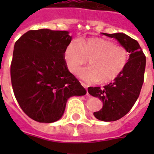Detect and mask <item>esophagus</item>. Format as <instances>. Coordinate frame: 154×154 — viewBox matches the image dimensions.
Listing matches in <instances>:
<instances>
[{"label": "esophagus", "instance_id": "esophagus-1", "mask_svg": "<svg viewBox=\"0 0 154 154\" xmlns=\"http://www.w3.org/2000/svg\"><path fill=\"white\" fill-rule=\"evenodd\" d=\"M81 84H82V86H83L85 89H86V92H87V93H88V91H87V88H88V85H87L86 84L84 83V82H81Z\"/></svg>", "mask_w": 154, "mask_h": 154}]
</instances>
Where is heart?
Listing matches in <instances>:
<instances>
[{
    "mask_svg": "<svg viewBox=\"0 0 154 154\" xmlns=\"http://www.w3.org/2000/svg\"><path fill=\"white\" fill-rule=\"evenodd\" d=\"M64 59L68 69L75 73L89 59V67L77 72L87 82L108 83L117 79L129 62L125 47L101 38L72 40L65 47Z\"/></svg>",
    "mask_w": 154,
    "mask_h": 154,
    "instance_id": "heart-1",
    "label": "heart"
}]
</instances>
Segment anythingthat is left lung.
Here are the masks:
<instances>
[{
	"mask_svg": "<svg viewBox=\"0 0 154 154\" xmlns=\"http://www.w3.org/2000/svg\"><path fill=\"white\" fill-rule=\"evenodd\" d=\"M116 38L130 53L126 67L112 82L101 87H89L91 96L103 101V108L94 112L96 119L105 122L116 121L129 112L138 99L144 80L146 57L136 40L123 33L106 34Z\"/></svg>",
	"mask_w": 154,
	"mask_h": 154,
	"instance_id": "left-lung-1",
	"label": "left lung"
}]
</instances>
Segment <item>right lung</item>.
<instances>
[{
    "instance_id": "right-lung-1",
    "label": "right lung",
    "mask_w": 154,
    "mask_h": 154,
    "mask_svg": "<svg viewBox=\"0 0 154 154\" xmlns=\"http://www.w3.org/2000/svg\"><path fill=\"white\" fill-rule=\"evenodd\" d=\"M67 31L31 30L15 42L11 65L14 93L24 113L39 123L61 119L67 100L86 90L64 59Z\"/></svg>"
}]
</instances>
